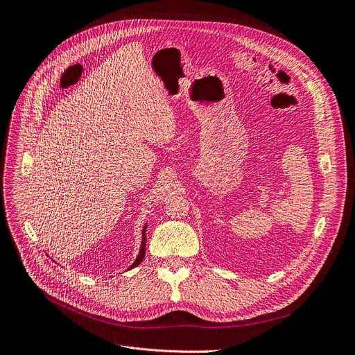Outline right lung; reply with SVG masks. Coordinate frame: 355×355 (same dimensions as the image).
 Instances as JSON below:
<instances>
[{
    "label": "right lung",
    "instance_id": "obj_1",
    "mask_svg": "<svg viewBox=\"0 0 355 355\" xmlns=\"http://www.w3.org/2000/svg\"><path fill=\"white\" fill-rule=\"evenodd\" d=\"M144 254H146V227H144V230H143V242H141V249H140V253H139V256H137L136 262L132 265V269H133V268H136L137 265H140V263L143 262V259H144Z\"/></svg>",
    "mask_w": 355,
    "mask_h": 355
}]
</instances>
